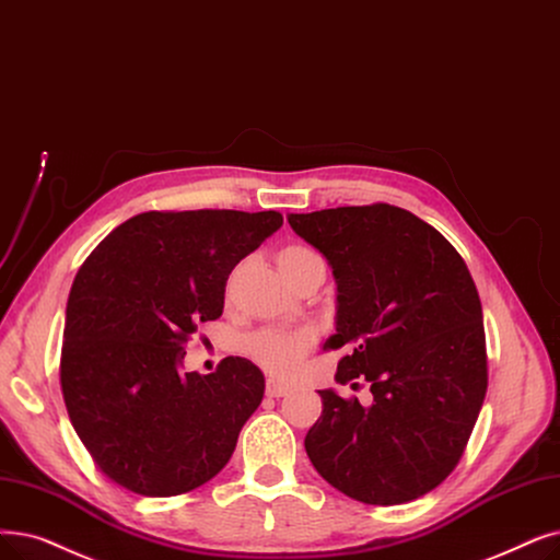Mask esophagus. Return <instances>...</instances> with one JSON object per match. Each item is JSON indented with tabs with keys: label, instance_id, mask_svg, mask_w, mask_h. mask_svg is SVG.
<instances>
[{
	"label": "esophagus",
	"instance_id": "34e87169",
	"mask_svg": "<svg viewBox=\"0 0 560 560\" xmlns=\"http://www.w3.org/2000/svg\"><path fill=\"white\" fill-rule=\"evenodd\" d=\"M265 394L270 396V398H281V396L290 394V386H288V384H281V382H277V380H267V382H265Z\"/></svg>",
	"mask_w": 560,
	"mask_h": 560
}]
</instances>
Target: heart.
Here are the masks:
<instances>
[{"mask_svg":"<svg viewBox=\"0 0 560 560\" xmlns=\"http://www.w3.org/2000/svg\"><path fill=\"white\" fill-rule=\"evenodd\" d=\"M304 254H308V249L290 245L279 252L277 262L281 265L285 260H293ZM313 343H315V331H311V329L267 327L247 338L245 350L260 369H265L272 375L285 377L300 369L304 354L311 350Z\"/></svg>","mask_w":560,"mask_h":560,"instance_id":"b5f03b06","label":"heart"}]
</instances>
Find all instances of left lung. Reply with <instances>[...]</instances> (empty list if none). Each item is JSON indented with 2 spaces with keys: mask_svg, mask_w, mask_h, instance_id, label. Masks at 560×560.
<instances>
[{
  "mask_svg": "<svg viewBox=\"0 0 560 560\" xmlns=\"http://www.w3.org/2000/svg\"><path fill=\"white\" fill-rule=\"evenodd\" d=\"M334 267L336 382L366 384L373 405L320 392L306 455L361 503L415 501L457 467L488 392L482 306L451 242L409 210L371 203L290 214Z\"/></svg>",
  "mask_w": 560,
  "mask_h": 560,
  "instance_id": "8db88e82",
  "label": "left lung"
}]
</instances>
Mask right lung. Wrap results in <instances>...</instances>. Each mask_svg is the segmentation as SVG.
<instances>
[{
    "mask_svg": "<svg viewBox=\"0 0 560 560\" xmlns=\"http://www.w3.org/2000/svg\"><path fill=\"white\" fill-rule=\"evenodd\" d=\"M283 224L277 210H151L116 226L72 281L61 394L98 469L141 497L197 490L224 469L262 400L249 359L180 373L183 346L224 311L233 267Z\"/></svg>",
    "mask_w": 560,
    "mask_h": 560,
    "instance_id": "1",
    "label": "right lung"
}]
</instances>
